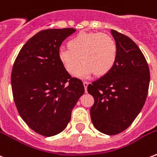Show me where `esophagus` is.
<instances>
[{"mask_svg":"<svg viewBox=\"0 0 157 157\" xmlns=\"http://www.w3.org/2000/svg\"><path fill=\"white\" fill-rule=\"evenodd\" d=\"M83 85H84V87H85V89H86V91L87 86H88V85H89V82H87V81H84Z\"/></svg>","mask_w":157,"mask_h":157,"instance_id":"esophagus-1","label":"esophagus"}]
</instances>
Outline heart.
<instances>
[{
    "label": "heart",
    "mask_w": 157,
    "mask_h": 157,
    "mask_svg": "<svg viewBox=\"0 0 157 157\" xmlns=\"http://www.w3.org/2000/svg\"><path fill=\"white\" fill-rule=\"evenodd\" d=\"M68 48L58 50L57 57L68 73H72L80 60L83 63L74 72L76 77L95 73L104 76L110 71L118 56V47L111 36L101 33H80L67 43Z\"/></svg>",
    "instance_id": "b5f03b06"
}]
</instances>
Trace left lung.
I'll use <instances>...</instances> for the list:
<instances>
[{
    "mask_svg": "<svg viewBox=\"0 0 157 157\" xmlns=\"http://www.w3.org/2000/svg\"><path fill=\"white\" fill-rule=\"evenodd\" d=\"M118 47L113 67L87 86L94 97L90 117L102 133L115 135L127 129L143 108L147 96L150 71L137 44L128 36L111 29Z\"/></svg>",
    "mask_w": 157,
    "mask_h": 157,
    "instance_id": "1",
    "label": "left lung"
}]
</instances>
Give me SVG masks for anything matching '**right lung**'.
I'll use <instances>...</instances> for the list:
<instances>
[{
    "label": "right lung",
    "mask_w": 157,
    "mask_h": 157,
    "mask_svg": "<svg viewBox=\"0 0 157 157\" xmlns=\"http://www.w3.org/2000/svg\"><path fill=\"white\" fill-rule=\"evenodd\" d=\"M75 29L40 31L20 49L11 72L13 97L18 112L37 133L52 137L63 132L85 88L71 78L58 60L61 44Z\"/></svg>",
    "instance_id": "obj_1"
}]
</instances>
